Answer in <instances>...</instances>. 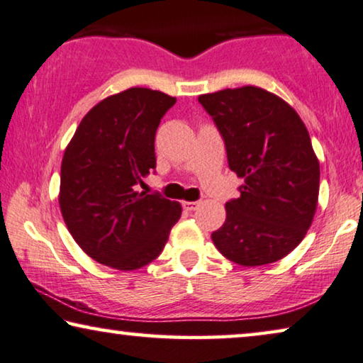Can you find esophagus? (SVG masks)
<instances>
[{"instance_id":"1","label":"esophagus","mask_w":363,"mask_h":363,"mask_svg":"<svg viewBox=\"0 0 363 363\" xmlns=\"http://www.w3.org/2000/svg\"><path fill=\"white\" fill-rule=\"evenodd\" d=\"M198 201H183V208L186 209V211H194V209L198 208Z\"/></svg>"}]
</instances>
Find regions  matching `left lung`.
Here are the masks:
<instances>
[{
    "label": "left lung",
    "instance_id": "obj_1",
    "mask_svg": "<svg viewBox=\"0 0 363 363\" xmlns=\"http://www.w3.org/2000/svg\"><path fill=\"white\" fill-rule=\"evenodd\" d=\"M214 119L229 169L244 185L225 203V220L211 234L225 259L244 267L290 254L313 223L319 160L298 113L259 86L225 88L198 96Z\"/></svg>",
    "mask_w": 363,
    "mask_h": 363
}]
</instances>
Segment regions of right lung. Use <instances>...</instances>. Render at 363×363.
Wrapping results in <instances>:
<instances>
[{"label": "right lung", "instance_id": "1", "mask_svg": "<svg viewBox=\"0 0 363 363\" xmlns=\"http://www.w3.org/2000/svg\"><path fill=\"white\" fill-rule=\"evenodd\" d=\"M177 98L129 88L85 114L67 145L59 204L86 255L116 270L140 269L160 255L182 216L180 203L138 191L155 169V133Z\"/></svg>", "mask_w": 363, "mask_h": 363}]
</instances>
